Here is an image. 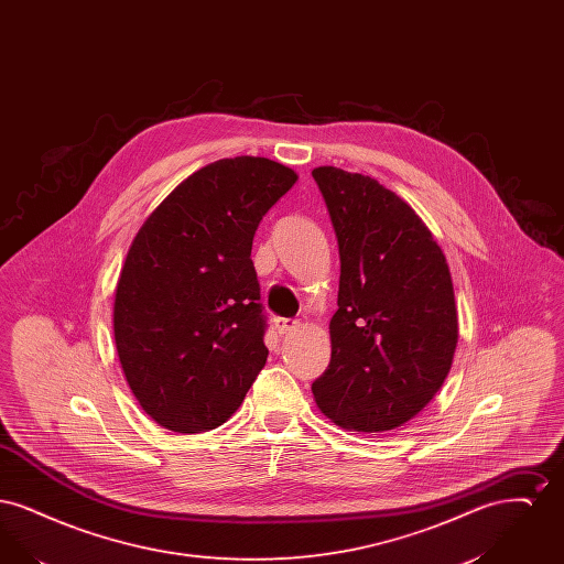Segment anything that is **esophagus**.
<instances>
[{
    "instance_id": "esophagus-1",
    "label": "esophagus",
    "mask_w": 564,
    "mask_h": 564,
    "mask_svg": "<svg viewBox=\"0 0 564 564\" xmlns=\"http://www.w3.org/2000/svg\"><path fill=\"white\" fill-rule=\"evenodd\" d=\"M274 327H276V332H279L281 336H285V334L297 329L300 322H297V319H288V317H279V319H274Z\"/></svg>"
}]
</instances>
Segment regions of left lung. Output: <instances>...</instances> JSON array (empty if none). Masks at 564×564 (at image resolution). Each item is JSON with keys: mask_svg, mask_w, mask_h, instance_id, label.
<instances>
[{"mask_svg": "<svg viewBox=\"0 0 564 564\" xmlns=\"http://www.w3.org/2000/svg\"><path fill=\"white\" fill-rule=\"evenodd\" d=\"M313 177L340 253L332 359L313 382L315 402L343 430H398L433 400L453 366L451 270L425 221L395 192L336 166Z\"/></svg>", "mask_w": 564, "mask_h": 564, "instance_id": "left-lung-1", "label": "left lung"}]
</instances>
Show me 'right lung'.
I'll return each mask as SVG.
<instances>
[{"label":"right lung","mask_w":564,"mask_h":564,"mask_svg":"<svg viewBox=\"0 0 564 564\" xmlns=\"http://www.w3.org/2000/svg\"><path fill=\"white\" fill-rule=\"evenodd\" d=\"M297 180L260 156L215 161L143 221L113 300V340L139 405L164 430L226 423L267 364L253 235Z\"/></svg>","instance_id":"right-lung-1"}]
</instances>
